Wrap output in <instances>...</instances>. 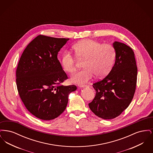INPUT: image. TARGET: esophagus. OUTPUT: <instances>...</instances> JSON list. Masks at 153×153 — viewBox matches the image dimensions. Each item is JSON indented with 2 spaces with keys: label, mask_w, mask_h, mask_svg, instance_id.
<instances>
[{
  "label": "esophagus",
  "mask_w": 153,
  "mask_h": 153,
  "mask_svg": "<svg viewBox=\"0 0 153 153\" xmlns=\"http://www.w3.org/2000/svg\"><path fill=\"white\" fill-rule=\"evenodd\" d=\"M78 86L79 88H84L86 87V85H79Z\"/></svg>",
  "instance_id": "esophagus-1"
}]
</instances>
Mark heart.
I'll list each match as a JSON object with an SVG mask.
<instances>
[{
	"label": "heart",
	"instance_id": "1",
	"mask_svg": "<svg viewBox=\"0 0 153 153\" xmlns=\"http://www.w3.org/2000/svg\"><path fill=\"white\" fill-rule=\"evenodd\" d=\"M73 49L77 57L85 59L83 66L85 69L72 77L75 82H87L94 75L97 78L103 77L109 73L114 63L115 51L111 45L101 44L97 41L86 39L74 44ZM61 64L67 73L72 74L76 70L75 59L69 51H65L62 54Z\"/></svg>",
	"mask_w": 153,
	"mask_h": 153
}]
</instances>
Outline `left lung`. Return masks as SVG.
<instances>
[{
	"label": "left lung",
	"mask_w": 153,
	"mask_h": 153,
	"mask_svg": "<svg viewBox=\"0 0 153 153\" xmlns=\"http://www.w3.org/2000/svg\"><path fill=\"white\" fill-rule=\"evenodd\" d=\"M115 62L109 74L93 84L96 95L91 110L103 119L118 117L130 104L135 94L137 66L134 53L127 45L115 41Z\"/></svg>",
	"instance_id": "left-lung-1"
}]
</instances>
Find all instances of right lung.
Here are the masks:
<instances>
[{
    "label": "right lung",
    "instance_id": "obj_1",
    "mask_svg": "<svg viewBox=\"0 0 153 153\" xmlns=\"http://www.w3.org/2000/svg\"><path fill=\"white\" fill-rule=\"evenodd\" d=\"M69 38L38 36L23 52L16 72V86L26 108L35 117L50 120L65 109L68 96L77 89L64 86L68 79L57 58Z\"/></svg>",
    "mask_w": 153,
    "mask_h": 153
}]
</instances>
